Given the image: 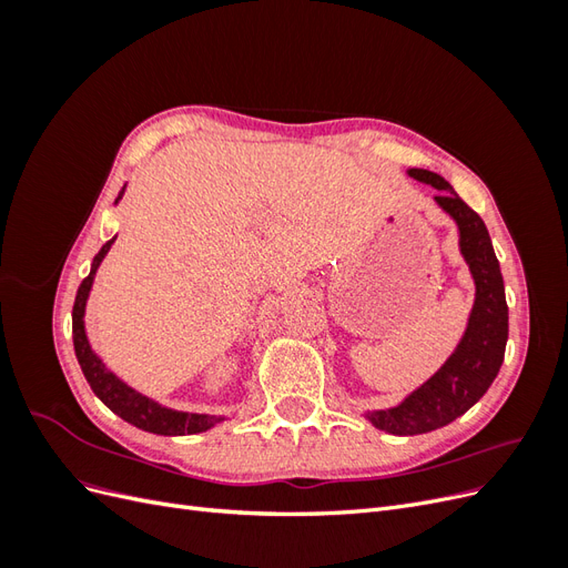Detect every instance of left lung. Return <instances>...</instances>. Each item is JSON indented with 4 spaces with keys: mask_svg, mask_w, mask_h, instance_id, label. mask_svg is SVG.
Instances as JSON below:
<instances>
[{
    "mask_svg": "<svg viewBox=\"0 0 568 568\" xmlns=\"http://www.w3.org/2000/svg\"><path fill=\"white\" fill-rule=\"evenodd\" d=\"M407 175L434 186V201L457 227V246L474 282V305L450 357L405 398L386 409H365L363 417L393 436H417L448 426L484 398L503 367L509 336V311L500 263L484 220L464 203L450 182L424 168Z\"/></svg>",
    "mask_w": 568,
    "mask_h": 568,
    "instance_id": "left-lung-1",
    "label": "left lung"
}]
</instances>
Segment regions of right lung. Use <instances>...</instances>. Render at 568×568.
Wrapping results in <instances>:
<instances>
[{"label": "right lung", "mask_w": 568, "mask_h": 568, "mask_svg": "<svg viewBox=\"0 0 568 568\" xmlns=\"http://www.w3.org/2000/svg\"><path fill=\"white\" fill-rule=\"evenodd\" d=\"M123 192L118 194L115 203L123 199ZM115 242V236L111 242H106L101 246V251L94 255L90 274L82 280L78 296H75V305H73V346H75V357L80 363V369L84 374V379L92 386L97 398L104 403L111 412L120 419H125L128 424L142 428V432L149 434H159V436H186V434H203L209 428L217 426L225 422L227 417L222 415H199V412H182V409H173L165 407L159 400L149 398V395L134 390L132 386H128L120 376H115L101 359L92 343L88 338V329H84V311H88V301H90V291L97 277V270L104 261L106 253L111 251Z\"/></svg>", "instance_id": "obj_1"}]
</instances>
